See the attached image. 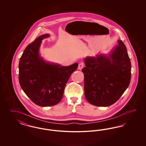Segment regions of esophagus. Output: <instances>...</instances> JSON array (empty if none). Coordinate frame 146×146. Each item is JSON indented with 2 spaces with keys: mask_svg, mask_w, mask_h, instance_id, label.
<instances>
[{
  "mask_svg": "<svg viewBox=\"0 0 146 146\" xmlns=\"http://www.w3.org/2000/svg\"><path fill=\"white\" fill-rule=\"evenodd\" d=\"M85 66V63L83 62H81L79 63V65H78V69L79 70H81Z\"/></svg>",
  "mask_w": 146,
  "mask_h": 146,
  "instance_id": "1",
  "label": "esophagus"
}]
</instances>
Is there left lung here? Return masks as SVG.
Masks as SVG:
<instances>
[{
  "label": "left lung",
  "mask_w": 146,
  "mask_h": 146,
  "mask_svg": "<svg viewBox=\"0 0 146 146\" xmlns=\"http://www.w3.org/2000/svg\"><path fill=\"white\" fill-rule=\"evenodd\" d=\"M108 56L98 55L84 60V91L86 100L98 107L114 104L128 88L131 80V64L124 42Z\"/></svg>",
  "instance_id": "obj_1"
}]
</instances>
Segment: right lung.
<instances>
[{"mask_svg": "<svg viewBox=\"0 0 146 146\" xmlns=\"http://www.w3.org/2000/svg\"><path fill=\"white\" fill-rule=\"evenodd\" d=\"M46 34L39 36L26 48L21 56L19 79L21 88L35 104L48 107L58 104L70 75L77 69L75 63L69 66L49 63L39 56V50Z\"/></svg>", "mask_w": 146, "mask_h": 146, "instance_id": "right-lung-1", "label": "right lung"}]
</instances>
